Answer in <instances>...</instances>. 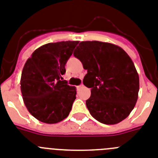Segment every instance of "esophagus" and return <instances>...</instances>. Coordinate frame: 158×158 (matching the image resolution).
Returning a JSON list of instances; mask_svg holds the SVG:
<instances>
[{"label": "esophagus", "mask_w": 158, "mask_h": 158, "mask_svg": "<svg viewBox=\"0 0 158 158\" xmlns=\"http://www.w3.org/2000/svg\"><path fill=\"white\" fill-rule=\"evenodd\" d=\"M81 87H83V85H78L77 86V89H81Z\"/></svg>", "instance_id": "34e87169"}]
</instances>
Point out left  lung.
<instances>
[{
    "instance_id": "obj_1",
    "label": "left lung",
    "mask_w": 158,
    "mask_h": 158,
    "mask_svg": "<svg viewBox=\"0 0 158 158\" xmlns=\"http://www.w3.org/2000/svg\"><path fill=\"white\" fill-rule=\"evenodd\" d=\"M73 55L87 69L83 83L91 89L86 101L90 114L106 125L125 119L139 92V76L126 52L116 44L93 40L80 42Z\"/></svg>"
}]
</instances>
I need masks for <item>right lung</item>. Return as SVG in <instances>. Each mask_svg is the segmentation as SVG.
<instances>
[{"label": "right lung", "mask_w": 158, "mask_h": 158, "mask_svg": "<svg viewBox=\"0 0 158 158\" xmlns=\"http://www.w3.org/2000/svg\"><path fill=\"white\" fill-rule=\"evenodd\" d=\"M79 41L48 43L25 62L21 77L23 101L38 121L55 124L66 118L76 99V88L62 81L65 65Z\"/></svg>", "instance_id": "1"}]
</instances>
